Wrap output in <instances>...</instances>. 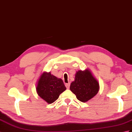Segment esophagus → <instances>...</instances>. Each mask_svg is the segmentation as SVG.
<instances>
[{
    "mask_svg": "<svg viewBox=\"0 0 132 132\" xmlns=\"http://www.w3.org/2000/svg\"><path fill=\"white\" fill-rule=\"evenodd\" d=\"M70 85V82H69V83H67V84H65V86L66 87L67 89H69Z\"/></svg>",
    "mask_w": 132,
    "mask_h": 132,
    "instance_id": "1",
    "label": "esophagus"
}]
</instances>
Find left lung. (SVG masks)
Masks as SVG:
<instances>
[{"mask_svg": "<svg viewBox=\"0 0 132 132\" xmlns=\"http://www.w3.org/2000/svg\"><path fill=\"white\" fill-rule=\"evenodd\" d=\"M70 89L78 100L86 102L98 93L100 85L90 70L87 69L76 71L74 81L71 82Z\"/></svg>", "mask_w": 132, "mask_h": 132, "instance_id": "8db88e82", "label": "left lung"}]
</instances>
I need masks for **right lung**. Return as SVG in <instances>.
<instances>
[{
	"mask_svg": "<svg viewBox=\"0 0 132 132\" xmlns=\"http://www.w3.org/2000/svg\"><path fill=\"white\" fill-rule=\"evenodd\" d=\"M66 89L62 79L45 71L40 76L36 87L38 96L49 104L56 101Z\"/></svg>",
	"mask_w": 132,
	"mask_h": 132,
	"instance_id": "1",
	"label": "right lung"
}]
</instances>
